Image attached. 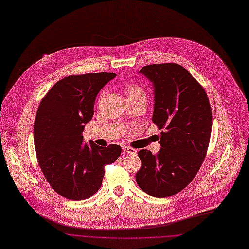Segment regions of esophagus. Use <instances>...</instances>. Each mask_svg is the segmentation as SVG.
<instances>
[{
  "label": "esophagus",
  "instance_id": "obj_1",
  "mask_svg": "<svg viewBox=\"0 0 249 249\" xmlns=\"http://www.w3.org/2000/svg\"><path fill=\"white\" fill-rule=\"evenodd\" d=\"M123 151L127 154H136L137 153V150L134 149L132 147H128V146H123Z\"/></svg>",
  "mask_w": 249,
  "mask_h": 249
}]
</instances>
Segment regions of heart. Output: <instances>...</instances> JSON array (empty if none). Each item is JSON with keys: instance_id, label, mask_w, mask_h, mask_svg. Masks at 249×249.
I'll use <instances>...</instances> for the list:
<instances>
[{"instance_id": "b5f03b06", "label": "heart", "mask_w": 249, "mask_h": 249, "mask_svg": "<svg viewBox=\"0 0 249 249\" xmlns=\"http://www.w3.org/2000/svg\"><path fill=\"white\" fill-rule=\"evenodd\" d=\"M123 90H124L125 94L127 95L128 99L145 95L144 90L142 89V87L140 85L136 84V83H134V82H126V83H124L123 84ZM102 96H103V92L100 93L99 99H101Z\"/></svg>"}]
</instances>
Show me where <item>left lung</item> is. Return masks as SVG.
Listing matches in <instances>:
<instances>
[{"label": "left lung", "instance_id": "left-lung-1", "mask_svg": "<svg viewBox=\"0 0 249 249\" xmlns=\"http://www.w3.org/2000/svg\"><path fill=\"white\" fill-rule=\"evenodd\" d=\"M140 72L155 87L153 122L161 132V149L153 155L140 150L138 186L155 197H167L184 190L205 160L213 116L203 87L182 65L155 63Z\"/></svg>", "mask_w": 249, "mask_h": 249}]
</instances>
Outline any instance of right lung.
Masks as SVG:
<instances>
[{
	"label": "right lung",
	"instance_id": "obj_1",
	"mask_svg": "<svg viewBox=\"0 0 249 249\" xmlns=\"http://www.w3.org/2000/svg\"><path fill=\"white\" fill-rule=\"evenodd\" d=\"M115 73L70 75L43 96L34 124L35 149L51 187L71 200L92 196L101 187L106 165L121 155L119 145L83 143L85 124L94 114L95 98Z\"/></svg>",
	"mask_w": 249,
	"mask_h": 249
}]
</instances>
